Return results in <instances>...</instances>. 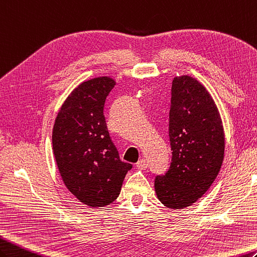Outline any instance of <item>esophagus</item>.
Instances as JSON below:
<instances>
[{
	"mask_svg": "<svg viewBox=\"0 0 257 257\" xmlns=\"http://www.w3.org/2000/svg\"><path fill=\"white\" fill-rule=\"evenodd\" d=\"M147 166H148V164L145 159H140V161L136 163V167H138L139 169H146Z\"/></svg>",
	"mask_w": 257,
	"mask_h": 257,
	"instance_id": "34e87169",
	"label": "esophagus"
}]
</instances>
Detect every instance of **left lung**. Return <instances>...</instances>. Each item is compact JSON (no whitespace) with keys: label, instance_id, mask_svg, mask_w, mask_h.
<instances>
[{"label":"left lung","instance_id":"left-lung-1","mask_svg":"<svg viewBox=\"0 0 257 257\" xmlns=\"http://www.w3.org/2000/svg\"><path fill=\"white\" fill-rule=\"evenodd\" d=\"M172 162L155 178V192L165 207L184 209L212 185L224 158L225 136L220 112L204 85L188 75L173 80L169 111Z\"/></svg>","mask_w":257,"mask_h":257}]
</instances>
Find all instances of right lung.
I'll use <instances>...</instances> for the list:
<instances>
[{
    "label": "right lung",
    "mask_w": 257,
    "mask_h": 257,
    "mask_svg": "<svg viewBox=\"0 0 257 257\" xmlns=\"http://www.w3.org/2000/svg\"><path fill=\"white\" fill-rule=\"evenodd\" d=\"M115 83L107 76L81 82L62 103L53 128V151L64 184L90 208L115 200L132 168L119 159L103 113Z\"/></svg>",
    "instance_id": "1"
}]
</instances>
